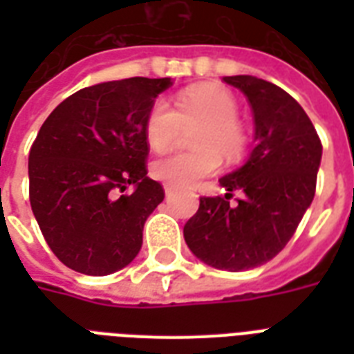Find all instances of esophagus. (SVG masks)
I'll return each mask as SVG.
<instances>
[{"label": "esophagus", "mask_w": 354, "mask_h": 354, "mask_svg": "<svg viewBox=\"0 0 354 354\" xmlns=\"http://www.w3.org/2000/svg\"><path fill=\"white\" fill-rule=\"evenodd\" d=\"M165 194L167 196H172V194H174V189H172L171 185H165Z\"/></svg>", "instance_id": "34e87169"}]
</instances>
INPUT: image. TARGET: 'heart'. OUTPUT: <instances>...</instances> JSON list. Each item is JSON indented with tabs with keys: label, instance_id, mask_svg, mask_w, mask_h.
Listing matches in <instances>:
<instances>
[{
	"label": "heart",
	"instance_id": "obj_1",
	"mask_svg": "<svg viewBox=\"0 0 354 354\" xmlns=\"http://www.w3.org/2000/svg\"><path fill=\"white\" fill-rule=\"evenodd\" d=\"M239 104L221 86H196L176 97V110L165 101L150 106L145 121V138L154 152H167L182 124L200 122L193 136L194 152L174 154L152 163L156 180L174 189H187L211 176L221 167V156L236 161L246 150V132L236 121Z\"/></svg>",
	"mask_w": 354,
	"mask_h": 354
}]
</instances>
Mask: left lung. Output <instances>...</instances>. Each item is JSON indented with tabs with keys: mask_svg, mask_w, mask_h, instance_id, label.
<instances>
[{
	"mask_svg": "<svg viewBox=\"0 0 354 354\" xmlns=\"http://www.w3.org/2000/svg\"><path fill=\"white\" fill-rule=\"evenodd\" d=\"M246 95L255 124V147L236 171L218 182L224 196L200 198L183 226L189 250L213 268H257L286 246L310 207L322 161V141L299 102L268 80L224 77ZM233 190L243 198L229 205Z\"/></svg>",
	"mask_w": 354,
	"mask_h": 354,
	"instance_id": "1",
	"label": "left lung"
}]
</instances>
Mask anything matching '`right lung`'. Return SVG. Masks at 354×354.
<instances>
[{"instance_id":"1","label":"right lung","mask_w":354,"mask_h":354,"mask_svg":"<svg viewBox=\"0 0 354 354\" xmlns=\"http://www.w3.org/2000/svg\"><path fill=\"white\" fill-rule=\"evenodd\" d=\"M171 79L110 80L79 90L41 124L29 152V198L68 268L108 275L136 259L143 226L165 198L147 176L145 121ZM132 187L128 195L118 190Z\"/></svg>"}]
</instances>
